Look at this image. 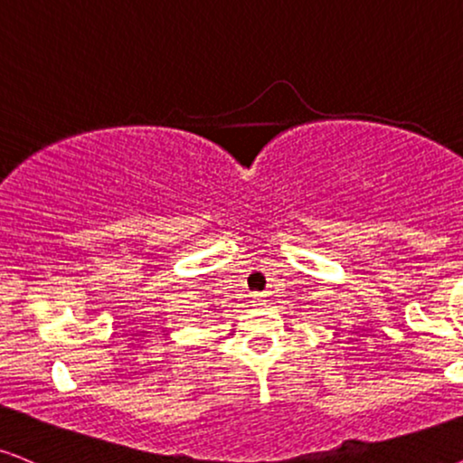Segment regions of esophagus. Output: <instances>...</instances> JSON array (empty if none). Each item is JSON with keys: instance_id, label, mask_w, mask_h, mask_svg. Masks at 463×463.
<instances>
[{"instance_id": "esophagus-1", "label": "esophagus", "mask_w": 463, "mask_h": 463, "mask_svg": "<svg viewBox=\"0 0 463 463\" xmlns=\"http://www.w3.org/2000/svg\"><path fill=\"white\" fill-rule=\"evenodd\" d=\"M250 302H253V305H264V294H253L250 296Z\"/></svg>"}]
</instances>
